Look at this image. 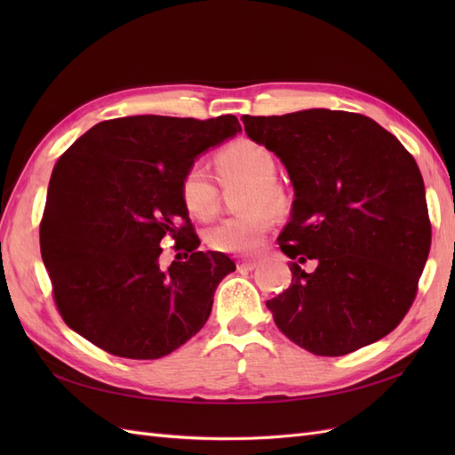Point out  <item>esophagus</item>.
I'll return each mask as SVG.
<instances>
[{"label": "esophagus", "mask_w": 455, "mask_h": 455, "mask_svg": "<svg viewBox=\"0 0 455 455\" xmlns=\"http://www.w3.org/2000/svg\"><path fill=\"white\" fill-rule=\"evenodd\" d=\"M256 266H258V261L241 259V261H237V271H239V273H249V271H252Z\"/></svg>", "instance_id": "1"}]
</instances>
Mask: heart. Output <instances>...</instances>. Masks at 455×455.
Listing matches in <instances>:
<instances>
[{
  "instance_id": "heart-1",
  "label": "heart",
  "mask_w": 455,
  "mask_h": 455,
  "mask_svg": "<svg viewBox=\"0 0 455 455\" xmlns=\"http://www.w3.org/2000/svg\"><path fill=\"white\" fill-rule=\"evenodd\" d=\"M216 172L224 184L233 180L249 182L243 209L246 212L222 220L206 231V244L216 252L254 254L264 244L271 229V214L265 209L279 211L281 191L275 186L277 163L271 151L256 140L239 139L218 151L214 157ZM178 194L184 209L197 220H209L218 211V186L211 172L196 163L184 172Z\"/></svg>"
}]
</instances>
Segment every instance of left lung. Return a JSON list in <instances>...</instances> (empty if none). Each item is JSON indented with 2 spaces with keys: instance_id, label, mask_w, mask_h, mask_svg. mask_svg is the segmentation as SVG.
<instances>
[{
  "instance_id": "left-lung-1",
  "label": "left lung",
  "mask_w": 455,
  "mask_h": 455,
  "mask_svg": "<svg viewBox=\"0 0 455 455\" xmlns=\"http://www.w3.org/2000/svg\"><path fill=\"white\" fill-rule=\"evenodd\" d=\"M251 140L277 156L294 186L277 243L292 284L267 299L296 346L341 356L401 324L431 249V220L416 159L374 119L332 109L243 116ZM313 259L315 272L300 264Z\"/></svg>"
}]
</instances>
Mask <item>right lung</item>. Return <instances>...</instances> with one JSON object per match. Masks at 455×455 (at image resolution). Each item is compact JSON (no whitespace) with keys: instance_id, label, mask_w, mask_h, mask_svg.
<instances>
[{"instance_id":"add662e5","label":"right lung","mask_w":455,"mask_h":455,"mask_svg":"<svg viewBox=\"0 0 455 455\" xmlns=\"http://www.w3.org/2000/svg\"><path fill=\"white\" fill-rule=\"evenodd\" d=\"M241 132L235 116L102 121L51 174L41 258L64 323L123 359H161L196 336L235 264L201 244L178 186L196 157ZM164 236L185 252L164 272Z\"/></svg>"}]
</instances>
